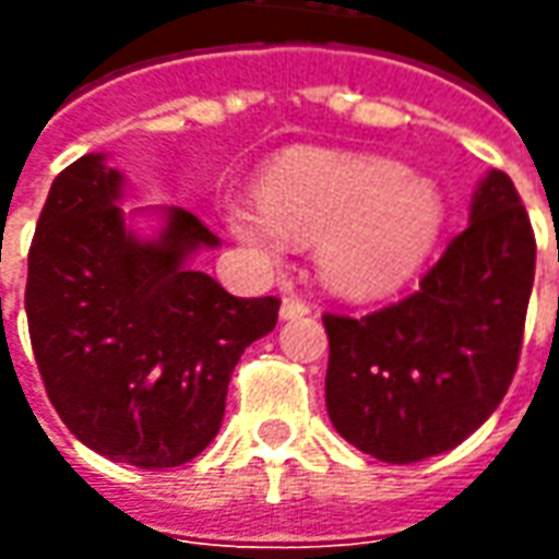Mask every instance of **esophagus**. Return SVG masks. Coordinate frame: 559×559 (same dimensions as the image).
I'll return each mask as SVG.
<instances>
[{"label":"esophagus","mask_w":559,"mask_h":559,"mask_svg":"<svg viewBox=\"0 0 559 559\" xmlns=\"http://www.w3.org/2000/svg\"><path fill=\"white\" fill-rule=\"evenodd\" d=\"M311 314V308L308 302H302L299 296H284L281 299V320H296V317Z\"/></svg>","instance_id":"34e87169"}]
</instances>
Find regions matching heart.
<instances>
[{"label":"heart","instance_id":"b5f03b06","mask_svg":"<svg viewBox=\"0 0 559 559\" xmlns=\"http://www.w3.org/2000/svg\"><path fill=\"white\" fill-rule=\"evenodd\" d=\"M260 194L227 200V230L263 260L317 242L320 278L347 299L399 293L443 236L440 188L380 155L296 148L269 167Z\"/></svg>","mask_w":559,"mask_h":559}]
</instances>
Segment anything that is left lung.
I'll return each instance as SVG.
<instances>
[{"label":"left lung","instance_id":"left-lung-1","mask_svg":"<svg viewBox=\"0 0 559 559\" xmlns=\"http://www.w3.org/2000/svg\"><path fill=\"white\" fill-rule=\"evenodd\" d=\"M536 272V239L512 179L488 170L467 230L404 302L326 314V411L365 455H443L488 419L512 383Z\"/></svg>","mask_w":559,"mask_h":559}]
</instances>
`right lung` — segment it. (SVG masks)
<instances>
[{"label":"right lung","instance_id":"1","mask_svg":"<svg viewBox=\"0 0 559 559\" xmlns=\"http://www.w3.org/2000/svg\"><path fill=\"white\" fill-rule=\"evenodd\" d=\"M126 185L104 152L56 176L29 248L32 350L80 443L131 467H179L215 440L233 368L281 302L230 296L191 266L218 236L185 209L126 212Z\"/></svg>","mask_w":559,"mask_h":559}]
</instances>
